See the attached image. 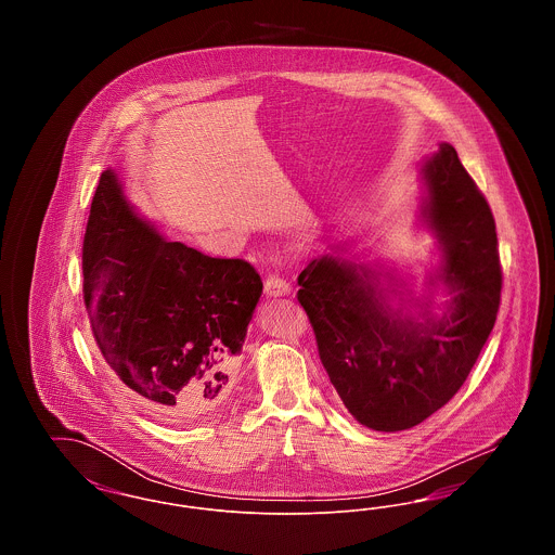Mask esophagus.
Instances as JSON below:
<instances>
[{
	"instance_id": "34e87169",
	"label": "esophagus",
	"mask_w": 555,
	"mask_h": 555,
	"mask_svg": "<svg viewBox=\"0 0 555 555\" xmlns=\"http://www.w3.org/2000/svg\"><path fill=\"white\" fill-rule=\"evenodd\" d=\"M264 291L268 297H283V295H289L291 285L279 274H270L264 281Z\"/></svg>"
}]
</instances>
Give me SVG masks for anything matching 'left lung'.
<instances>
[{
    "label": "left lung",
    "instance_id": "1",
    "mask_svg": "<svg viewBox=\"0 0 555 555\" xmlns=\"http://www.w3.org/2000/svg\"><path fill=\"white\" fill-rule=\"evenodd\" d=\"M423 179L424 222L443 251L430 285L441 281L451 293L443 317L430 301L416 317L391 306L380 272L335 256L312 260L297 276V301L333 387L358 423L383 433L423 423L460 391L502 299L493 214L449 143L424 162Z\"/></svg>",
    "mask_w": 555,
    "mask_h": 555
}]
</instances>
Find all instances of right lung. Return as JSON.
<instances>
[{"mask_svg": "<svg viewBox=\"0 0 555 555\" xmlns=\"http://www.w3.org/2000/svg\"><path fill=\"white\" fill-rule=\"evenodd\" d=\"M82 293L114 376L152 416L181 424L229 396L262 279L245 260L162 237L106 170L82 241Z\"/></svg>", "mask_w": 555, "mask_h": 555, "instance_id": "1", "label": "right lung"}]
</instances>
